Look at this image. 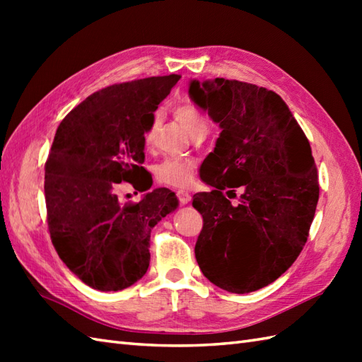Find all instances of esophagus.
Returning <instances> with one entry per match:
<instances>
[{
    "mask_svg": "<svg viewBox=\"0 0 362 362\" xmlns=\"http://www.w3.org/2000/svg\"><path fill=\"white\" fill-rule=\"evenodd\" d=\"M177 197H179L180 205H187L191 201V194L187 193V191H177Z\"/></svg>",
    "mask_w": 362,
    "mask_h": 362,
    "instance_id": "obj_1",
    "label": "esophagus"
}]
</instances>
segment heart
<instances>
[{"instance_id":"obj_1","label":"heart","mask_w":362,"mask_h":362,"mask_svg":"<svg viewBox=\"0 0 362 362\" xmlns=\"http://www.w3.org/2000/svg\"><path fill=\"white\" fill-rule=\"evenodd\" d=\"M174 117L180 122L187 132L194 136L199 134H206L209 130V121L204 115L199 112L196 107L189 104L177 105L174 109ZM161 126V113L156 112L152 115L148 127L144 130V144L151 148L156 141V136L158 129ZM197 161L189 157H169L153 168V174L156 179L161 185L177 188V189H187L194 182Z\"/></svg>"}]
</instances>
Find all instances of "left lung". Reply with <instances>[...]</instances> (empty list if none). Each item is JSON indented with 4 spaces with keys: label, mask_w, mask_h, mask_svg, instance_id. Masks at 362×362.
Returning a JSON list of instances; mask_svg holds the SVG:
<instances>
[{
    "label": "left lung",
    "mask_w": 362,
    "mask_h": 362,
    "mask_svg": "<svg viewBox=\"0 0 362 362\" xmlns=\"http://www.w3.org/2000/svg\"><path fill=\"white\" fill-rule=\"evenodd\" d=\"M189 96L222 129L204 161L202 180L213 191L193 199L204 218L197 264L221 289H261L288 271L308 240L319 201L310 141L272 90L216 78L191 82ZM236 187L242 197L233 206L226 196Z\"/></svg>",
    "instance_id": "1"
}]
</instances>
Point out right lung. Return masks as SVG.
<instances>
[{"label": "right lung", "mask_w": 362, "mask_h": 362, "mask_svg": "<svg viewBox=\"0 0 362 362\" xmlns=\"http://www.w3.org/2000/svg\"><path fill=\"white\" fill-rule=\"evenodd\" d=\"M180 79L157 76L115 83L66 115L45 163L46 219L57 255L90 288L121 291L149 267L151 230L179 201L168 188L121 205L118 183L152 187L144 130Z\"/></svg>", "instance_id": "1"}]
</instances>
